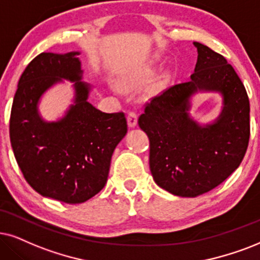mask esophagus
<instances>
[{
    "mask_svg": "<svg viewBox=\"0 0 260 260\" xmlns=\"http://www.w3.org/2000/svg\"><path fill=\"white\" fill-rule=\"evenodd\" d=\"M127 122H128V127H131V128L136 127L137 123H138L137 114L133 113V111H131V113L128 114V116H127Z\"/></svg>",
    "mask_w": 260,
    "mask_h": 260,
    "instance_id": "1",
    "label": "esophagus"
}]
</instances>
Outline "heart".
I'll use <instances>...</instances> for the list:
<instances>
[{
	"label": "heart",
	"instance_id": "obj_1",
	"mask_svg": "<svg viewBox=\"0 0 260 260\" xmlns=\"http://www.w3.org/2000/svg\"><path fill=\"white\" fill-rule=\"evenodd\" d=\"M153 75V71L151 68L145 70H138L131 73L123 74L120 79V86L123 90H134V88L140 87L144 83H146L149 79Z\"/></svg>",
	"mask_w": 260,
	"mask_h": 260
}]
</instances>
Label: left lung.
Segmentation results:
<instances>
[{
    "instance_id": "obj_1",
    "label": "left lung",
    "mask_w": 260,
    "mask_h": 260,
    "mask_svg": "<svg viewBox=\"0 0 260 260\" xmlns=\"http://www.w3.org/2000/svg\"><path fill=\"white\" fill-rule=\"evenodd\" d=\"M198 58L187 83L147 104L138 123L150 139L154 182L174 196L194 198L222 183L244 159L249 140V101L244 84L222 55L193 42ZM202 91L222 96V109L209 124L189 114Z\"/></svg>"
}]
</instances>
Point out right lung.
I'll use <instances>...</instances> for the list:
<instances>
[{
    "mask_svg": "<svg viewBox=\"0 0 260 260\" xmlns=\"http://www.w3.org/2000/svg\"><path fill=\"white\" fill-rule=\"evenodd\" d=\"M79 51L42 52L20 77L13 101L9 134L19 168L45 198L80 204L106 186L115 147L127 133L123 113L108 114L88 102ZM63 80L74 82V103L56 121L39 113L42 94Z\"/></svg>",
    "mask_w": 260,
    "mask_h": 260,
    "instance_id": "obj_1",
    "label": "right lung"
}]
</instances>
